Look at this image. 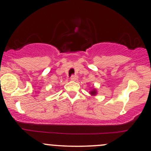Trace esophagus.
I'll return each mask as SVG.
<instances>
[{"label": "esophagus", "instance_id": "obj_1", "mask_svg": "<svg viewBox=\"0 0 151 151\" xmlns=\"http://www.w3.org/2000/svg\"><path fill=\"white\" fill-rule=\"evenodd\" d=\"M78 76L77 75H72L71 77H70V79L72 80V81H77L78 79Z\"/></svg>", "mask_w": 151, "mask_h": 151}]
</instances>
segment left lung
Wrapping results in <instances>:
<instances>
[{
    "label": "left lung",
    "mask_w": 151,
    "mask_h": 151,
    "mask_svg": "<svg viewBox=\"0 0 151 151\" xmlns=\"http://www.w3.org/2000/svg\"><path fill=\"white\" fill-rule=\"evenodd\" d=\"M89 94L91 95V96H95L97 94H98V91H97V89L95 88L94 87H92L91 88V91H90Z\"/></svg>",
    "instance_id": "8db88e82"
}]
</instances>
